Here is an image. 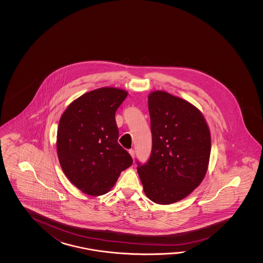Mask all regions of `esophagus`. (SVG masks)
Listing matches in <instances>:
<instances>
[{
	"mask_svg": "<svg viewBox=\"0 0 263 263\" xmlns=\"http://www.w3.org/2000/svg\"><path fill=\"white\" fill-rule=\"evenodd\" d=\"M129 155L132 156L133 159H134V149H129Z\"/></svg>",
	"mask_w": 263,
	"mask_h": 263,
	"instance_id": "34e87169",
	"label": "esophagus"
}]
</instances>
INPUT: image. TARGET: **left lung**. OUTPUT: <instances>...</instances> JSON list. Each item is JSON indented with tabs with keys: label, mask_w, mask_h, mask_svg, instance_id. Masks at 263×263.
<instances>
[{
	"label": "left lung",
	"mask_w": 263,
	"mask_h": 263,
	"mask_svg": "<svg viewBox=\"0 0 263 263\" xmlns=\"http://www.w3.org/2000/svg\"><path fill=\"white\" fill-rule=\"evenodd\" d=\"M152 149L137 172L145 196L168 205L189 196L207 173L211 133L202 112L190 102L157 90L148 95Z\"/></svg>",
	"instance_id": "1"
}]
</instances>
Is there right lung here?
I'll return each instance as SVG.
<instances>
[{
	"label": "right lung",
	"mask_w": 263,
	"mask_h": 263,
	"mask_svg": "<svg viewBox=\"0 0 263 263\" xmlns=\"http://www.w3.org/2000/svg\"><path fill=\"white\" fill-rule=\"evenodd\" d=\"M127 96V91L116 87L92 90L73 101L62 115L57 155L67 179L84 194H106L133 164L130 155L118 144L115 118Z\"/></svg>",
	"instance_id": "1"
}]
</instances>
